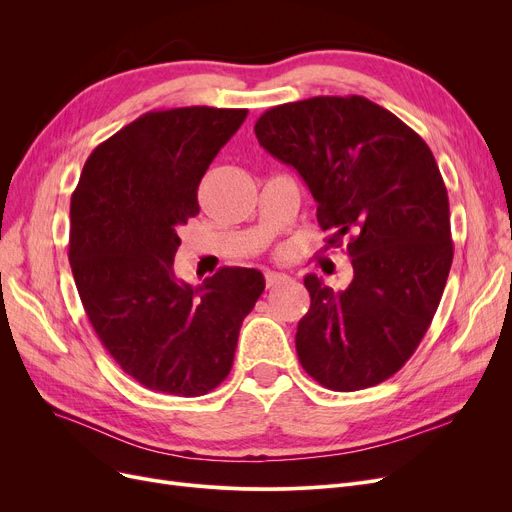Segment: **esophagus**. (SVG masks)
Masks as SVG:
<instances>
[{"mask_svg": "<svg viewBox=\"0 0 512 512\" xmlns=\"http://www.w3.org/2000/svg\"><path fill=\"white\" fill-rule=\"evenodd\" d=\"M290 280V276L280 274V272H265V286L267 288H276L280 284H286Z\"/></svg>", "mask_w": 512, "mask_h": 512, "instance_id": "esophagus-1", "label": "esophagus"}]
</instances>
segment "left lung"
Returning <instances> with one entry per match:
<instances>
[{"mask_svg":"<svg viewBox=\"0 0 512 512\" xmlns=\"http://www.w3.org/2000/svg\"><path fill=\"white\" fill-rule=\"evenodd\" d=\"M255 134L299 172L328 245L348 236L353 259L346 290L305 276L311 307L297 328L303 369L336 392L388 380L432 324L452 265L448 193L434 153L359 95L272 107Z\"/></svg>","mask_w":512,"mask_h":512,"instance_id":"left-lung-1","label":"left lung"}]
</instances>
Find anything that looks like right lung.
Instances as JSON below:
<instances>
[{
  "mask_svg": "<svg viewBox=\"0 0 512 512\" xmlns=\"http://www.w3.org/2000/svg\"><path fill=\"white\" fill-rule=\"evenodd\" d=\"M247 110L149 112L87 159L70 201V267L93 330L116 363L153 392L203 396L232 369L238 332L265 288L253 267L176 278L178 228Z\"/></svg>",
  "mask_w": 512,
  "mask_h": 512,
  "instance_id": "right-lung-1",
  "label": "right lung"
}]
</instances>
